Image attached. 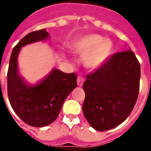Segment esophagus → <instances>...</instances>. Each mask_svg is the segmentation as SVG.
Masks as SVG:
<instances>
[{
  "mask_svg": "<svg viewBox=\"0 0 151 151\" xmlns=\"http://www.w3.org/2000/svg\"><path fill=\"white\" fill-rule=\"evenodd\" d=\"M84 81H85V79H84L83 77L81 76H78L77 77V84H78V86H82L84 83Z\"/></svg>",
  "mask_w": 151,
  "mask_h": 151,
  "instance_id": "34e87169",
  "label": "esophagus"
}]
</instances>
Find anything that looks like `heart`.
Masks as SVG:
<instances>
[{
    "mask_svg": "<svg viewBox=\"0 0 151 151\" xmlns=\"http://www.w3.org/2000/svg\"><path fill=\"white\" fill-rule=\"evenodd\" d=\"M73 50L79 54H87L86 66L91 68L101 66L111 55L113 43L97 34H90L78 38L73 44Z\"/></svg>",
    "mask_w": 151,
    "mask_h": 151,
    "instance_id": "b5f03b06",
    "label": "heart"
}]
</instances>
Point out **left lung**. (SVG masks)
<instances>
[{
	"instance_id": "8db88e82",
	"label": "left lung",
	"mask_w": 151,
	"mask_h": 151,
	"mask_svg": "<svg viewBox=\"0 0 151 151\" xmlns=\"http://www.w3.org/2000/svg\"><path fill=\"white\" fill-rule=\"evenodd\" d=\"M141 66L131 50L110 56L83 84L84 116L97 131L112 129L128 118L138 99Z\"/></svg>"
}]
</instances>
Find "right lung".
<instances>
[{
  "mask_svg": "<svg viewBox=\"0 0 151 151\" xmlns=\"http://www.w3.org/2000/svg\"><path fill=\"white\" fill-rule=\"evenodd\" d=\"M48 36L45 29L26 35L13 47L7 72V95L12 108L25 123L43 127L59 115L69 93L77 87L75 73H65L54 69L48 76L35 86L26 85L18 74L17 57L21 47L42 41Z\"/></svg>",
  "mask_w": 151,
  "mask_h": 151,
  "instance_id": "obj_1",
  "label": "right lung"
}]
</instances>
